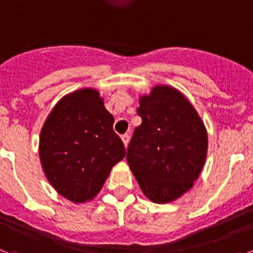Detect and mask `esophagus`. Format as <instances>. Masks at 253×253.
<instances>
[{
  "label": "esophagus",
  "instance_id": "1",
  "mask_svg": "<svg viewBox=\"0 0 253 253\" xmlns=\"http://www.w3.org/2000/svg\"><path fill=\"white\" fill-rule=\"evenodd\" d=\"M122 141H123V144H125V146L128 145V143H130V135H128V133H125V135H122Z\"/></svg>",
  "mask_w": 253,
  "mask_h": 253
}]
</instances>
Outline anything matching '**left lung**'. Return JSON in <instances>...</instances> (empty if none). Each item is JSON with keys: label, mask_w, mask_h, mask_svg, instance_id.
Here are the masks:
<instances>
[{"label": "left lung", "mask_w": 253, "mask_h": 253, "mask_svg": "<svg viewBox=\"0 0 253 253\" xmlns=\"http://www.w3.org/2000/svg\"><path fill=\"white\" fill-rule=\"evenodd\" d=\"M141 125L133 131L126 159L144 194L169 203L194 185L207 156V131L186 97L156 86L140 97Z\"/></svg>", "instance_id": "obj_1"}]
</instances>
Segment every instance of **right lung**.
I'll list each match as a JSON object with an SVG mask.
<instances>
[{
    "mask_svg": "<svg viewBox=\"0 0 253 253\" xmlns=\"http://www.w3.org/2000/svg\"><path fill=\"white\" fill-rule=\"evenodd\" d=\"M113 123L94 88L74 91L51 110L41 130L40 158L59 194L82 203L100 192L112 167L126 153Z\"/></svg>",
    "mask_w": 253,
    "mask_h": 253,
    "instance_id": "add662e5",
    "label": "right lung"
}]
</instances>
